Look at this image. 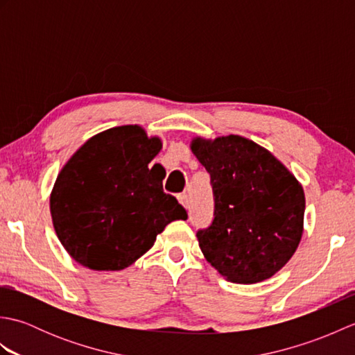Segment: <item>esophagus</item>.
<instances>
[{
	"label": "esophagus",
	"instance_id": "esophagus-1",
	"mask_svg": "<svg viewBox=\"0 0 355 355\" xmlns=\"http://www.w3.org/2000/svg\"><path fill=\"white\" fill-rule=\"evenodd\" d=\"M177 198L180 201V205H182L184 209H189V197H187V193H180Z\"/></svg>",
	"mask_w": 355,
	"mask_h": 355
}]
</instances>
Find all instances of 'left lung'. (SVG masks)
Segmentation results:
<instances>
[{"label": "left lung", "mask_w": 355, "mask_h": 355, "mask_svg": "<svg viewBox=\"0 0 355 355\" xmlns=\"http://www.w3.org/2000/svg\"><path fill=\"white\" fill-rule=\"evenodd\" d=\"M191 149L209 172L215 201L212 224L197 232L202 254L230 282L266 281L302 238V186L273 154L241 135L197 137Z\"/></svg>", "instance_id": "8db88e82"}]
</instances>
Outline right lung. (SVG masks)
<instances>
[{"label": "right lung", "instance_id": "right-lung-1", "mask_svg": "<svg viewBox=\"0 0 355 355\" xmlns=\"http://www.w3.org/2000/svg\"><path fill=\"white\" fill-rule=\"evenodd\" d=\"M160 149L162 140L137 125L111 128L85 141L59 172L51 220L80 266L123 270L169 223L186 220V209L163 192V177L148 166Z\"/></svg>", "mask_w": 355, "mask_h": 355}]
</instances>
